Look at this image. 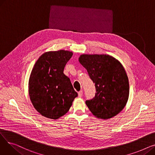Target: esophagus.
I'll list each match as a JSON object with an SVG mask.
<instances>
[{
	"instance_id": "esophagus-1",
	"label": "esophagus",
	"mask_w": 155,
	"mask_h": 155,
	"mask_svg": "<svg viewBox=\"0 0 155 155\" xmlns=\"http://www.w3.org/2000/svg\"><path fill=\"white\" fill-rule=\"evenodd\" d=\"M78 97H81L82 96V95H83V91H79L78 92Z\"/></svg>"
}]
</instances>
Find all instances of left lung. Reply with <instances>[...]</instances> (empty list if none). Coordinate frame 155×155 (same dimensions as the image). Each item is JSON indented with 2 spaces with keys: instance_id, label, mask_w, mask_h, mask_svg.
<instances>
[{
  "instance_id": "obj_1",
  "label": "left lung",
  "mask_w": 155,
  "mask_h": 155,
  "mask_svg": "<svg viewBox=\"0 0 155 155\" xmlns=\"http://www.w3.org/2000/svg\"><path fill=\"white\" fill-rule=\"evenodd\" d=\"M79 61L95 86L94 98L85 101L95 117L108 119L124 109L129 94V80L121 63L106 54H82Z\"/></svg>"
}]
</instances>
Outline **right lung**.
<instances>
[{
  "label": "right lung",
  "mask_w": 155,
  "mask_h": 155,
  "mask_svg": "<svg viewBox=\"0 0 155 155\" xmlns=\"http://www.w3.org/2000/svg\"><path fill=\"white\" fill-rule=\"evenodd\" d=\"M73 55L68 51H49L41 56L32 70L29 94L36 110L47 118L57 119L70 109L78 96L64 68Z\"/></svg>",
  "instance_id": "obj_1"
}]
</instances>
